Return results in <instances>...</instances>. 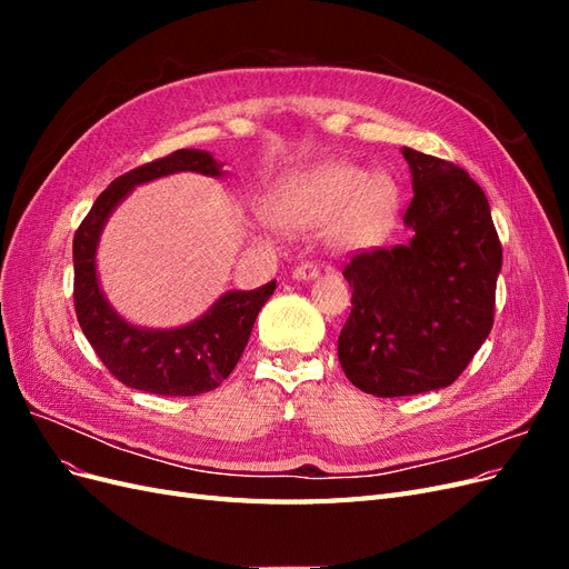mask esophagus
<instances>
[{"label": "esophagus", "instance_id": "1", "mask_svg": "<svg viewBox=\"0 0 569 569\" xmlns=\"http://www.w3.org/2000/svg\"><path fill=\"white\" fill-rule=\"evenodd\" d=\"M318 274H320V268L313 261H303L301 266L295 268V278L297 280H313V278H318Z\"/></svg>", "mask_w": 569, "mask_h": 569}]
</instances>
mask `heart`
Here are the masks:
<instances>
[{"mask_svg": "<svg viewBox=\"0 0 569 569\" xmlns=\"http://www.w3.org/2000/svg\"><path fill=\"white\" fill-rule=\"evenodd\" d=\"M396 216V187L387 176H368L349 163H327L282 189L278 218L289 228L332 222L341 247H370L389 232Z\"/></svg>", "mask_w": 569, "mask_h": 569, "instance_id": "b5f03b06", "label": "heart"}]
</instances>
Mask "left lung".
Wrapping results in <instances>:
<instances>
[{
	"mask_svg": "<svg viewBox=\"0 0 569 569\" xmlns=\"http://www.w3.org/2000/svg\"><path fill=\"white\" fill-rule=\"evenodd\" d=\"M412 239L356 251L337 353L360 391L391 399L453 385L489 337L503 249L468 170L403 147Z\"/></svg>",
	"mask_w": 569,
	"mask_h": 569,
	"instance_id": "1",
	"label": "left lung"
}]
</instances>
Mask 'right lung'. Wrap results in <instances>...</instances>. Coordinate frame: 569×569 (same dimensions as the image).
I'll use <instances>...</instances> for the list:
<instances>
[{"mask_svg": "<svg viewBox=\"0 0 569 569\" xmlns=\"http://www.w3.org/2000/svg\"><path fill=\"white\" fill-rule=\"evenodd\" d=\"M222 163L199 149H178L132 168L101 192L73 237V303L84 337L101 363L126 387L159 396H199L228 380L242 358L256 316L272 297L274 280L253 291H228L211 311L178 330H140L118 318L97 282L94 251L109 213L134 184L180 170L220 176Z\"/></svg>", "mask_w": 569, "mask_h": 569, "instance_id": "obj_1", "label": "right lung"}]
</instances>
